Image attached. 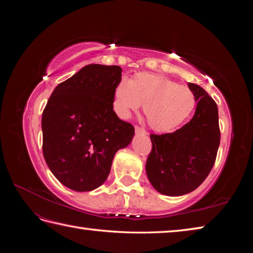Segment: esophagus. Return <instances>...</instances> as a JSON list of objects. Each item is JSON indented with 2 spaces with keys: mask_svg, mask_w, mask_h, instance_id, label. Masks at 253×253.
<instances>
[{
  "mask_svg": "<svg viewBox=\"0 0 253 253\" xmlns=\"http://www.w3.org/2000/svg\"><path fill=\"white\" fill-rule=\"evenodd\" d=\"M135 133L136 134H140V135H145L147 132H145V129L139 127V126H135Z\"/></svg>",
  "mask_w": 253,
  "mask_h": 253,
  "instance_id": "1",
  "label": "esophagus"
}]
</instances>
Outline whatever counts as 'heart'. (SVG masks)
<instances>
[{
  "label": "heart",
  "instance_id": "1",
  "mask_svg": "<svg viewBox=\"0 0 253 253\" xmlns=\"http://www.w3.org/2000/svg\"><path fill=\"white\" fill-rule=\"evenodd\" d=\"M141 103L150 126L157 132H168L179 126L193 112L195 96L190 88L151 73H137L115 85L112 109L119 118L127 119Z\"/></svg>",
  "mask_w": 253,
  "mask_h": 253
}]
</instances>
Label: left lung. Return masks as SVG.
Returning <instances> with one entry per match:
<instances>
[{"mask_svg":"<svg viewBox=\"0 0 253 253\" xmlns=\"http://www.w3.org/2000/svg\"><path fill=\"white\" fill-rule=\"evenodd\" d=\"M197 103L193 118L173 133L150 135L152 151L145 164L157 192L180 196L200 187L209 175L219 147L217 105L207 91L188 83Z\"/></svg>","mask_w":253,"mask_h":253,"instance_id":"8db88e82","label":"left lung"}]
</instances>
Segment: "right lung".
Instances as JSON below:
<instances>
[{
	"label": "right lung",
	"instance_id": "1",
	"mask_svg": "<svg viewBox=\"0 0 253 253\" xmlns=\"http://www.w3.org/2000/svg\"><path fill=\"white\" fill-rule=\"evenodd\" d=\"M117 65L88 64L51 93L42 115L43 155L55 177L77 192L100 187L113 158L132 142L134 127L112 109Z\"/></svg>",
	"mask_w": 253,
	"mask_h": 253
}]
</instances>
